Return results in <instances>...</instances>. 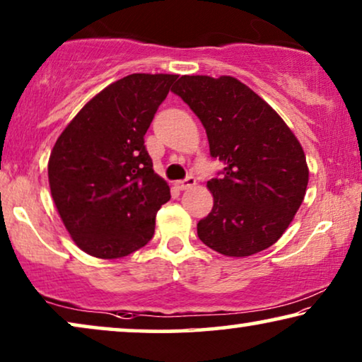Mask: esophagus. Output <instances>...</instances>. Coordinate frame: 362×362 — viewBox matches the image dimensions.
Segmentation results:
<instances>
[{
	"mask_svg": "<svg viewBox=\"0 0 362 362\" xmlns=\"http://www.w3.org/2000/svg\"><path fill=\"white\" fill-rule=\"evenodd\" d=\"M176 186H177V189H181V191L191 189V187L196 186V180L192 176H189V177H186L185 181H177Z\"/></svg>",
	"mask_w": 362,
	"mask_h": 362,
	"instance_id": "esophagus-1",
	"label": "esophagus"
}]
</instances>
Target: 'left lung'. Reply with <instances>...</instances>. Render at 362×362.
<instances>
[{
    "label": "left lung",
    "mask_w": 362,
    "mask_h": 362,
    "mask_svg": "<svg viewBox=\"0 0 362 362\" xmlns=\"http://www.w3.org/2000/svg\"><path fill=\"white\" fill-rule=\"evenodd\" d=\"M206 128L211 156L224 165L207 181L214 206L197 235L226 257L269 249L303 202L308 165L298 138L264 98L221 76H182L173 88Z\"/></svg>",
    "instance_id": "left-lung-1"
}]
</instances>
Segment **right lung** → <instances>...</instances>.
Wrapping results in <instances>:
<instances>
[{
  "label": "right lung",
  "mask_w": 362,
  "mask_h": 362,
  "mask_svg": "<svg viewBox=\"0 0 362 362\" xmlns=\"http://www.w3.org/2000/svg\"><path fill=\"white\" fill-rule=\"evenodd\" d=\"M176 74H132L92 97L47 163L52 201L78 249L122 259L155 234L170 186L153 171L145 133Z\"/></svg>",
  "instance_id": "add662e5"
}]
</instances>
